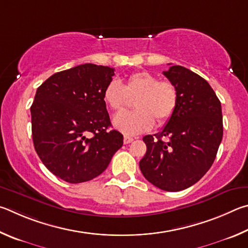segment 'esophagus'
Segmentation results:
<instances>
[{
	"label": "esophagus",
	"mask_w": 248,
	"mask_h": 248,
	"mask_svg": "<svg viewBox=\"0 0 248 248\" xmlns=\"http://www.w3.org/2000/svg\"><path fill=\"white\" fill-rule=\"evenodd\" d=\"M134 140V138L129 137V136H124V144L127 145V144H131V142Z\"/></svg>",
	"instance_id": "obj_1"
}]
</instances>
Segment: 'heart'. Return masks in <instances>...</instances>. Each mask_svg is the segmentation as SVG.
<instances>
[{
    "instance_id": "obj_1",
    "label": "heart",
    "mask_w": 248,
    "mask_h": 248,
    "mask_svg": "<svg viewBox=\"0 0 248 248\" xmlns=\"http://www.w3.org/2000/svg\"><path fill=\"white\" fill-rule=\"evenodd\" d=\"M136 111L116 115L113 124L126 135H137L153 128L155 121L163 124L171 119L179 103L176 87L168 80H159L153 74L137 72L120 85L111 81L103 90V101L113 112H121L128 99H134Z\"/></svg>"
}]
</instances>
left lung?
I'll return each instance as SVG.
<instances>
[{
	"instance_id": "8db88e82",
	"label": "left lung",
	"mask_w": 248,
	"mask_h": 248,
	"mask_svg": "<svg viewBox=\"0 0 248 248\" xmlns=\"http://www.w3.org/2000/svg\"><path fill=\"white\" fill-rule=\"evenodd\" d=\"M163 75L176 87L179 103L161 132L142 138L147 151L140 168L151 184L179 192L197 183L214 163L223 135L222 110L214 89L196 73L174 65Z\"/></svg>"
}]
</instances>
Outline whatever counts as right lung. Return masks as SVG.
<instances>
[{"label":"right lung","instance_id":"1","mask_svg":"<svg viewBox=\"0 0 248 248\" xmlns=\"http://www.w3.org/2000/svg\"><path fill=\"white\" fill-rule=\"evenodd\" d=\"M114 68L91 63L55 73L38 87L30 108L37 155L55 176L82 183L106 170L123 135L110 129L103 90Z\"/></svg>","mask_w":248,"mask_h":248}]
</instances>
